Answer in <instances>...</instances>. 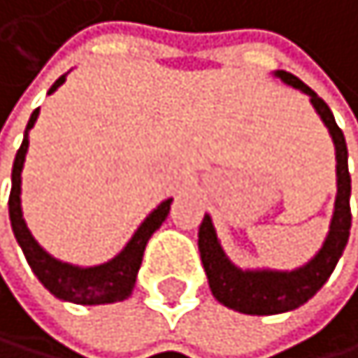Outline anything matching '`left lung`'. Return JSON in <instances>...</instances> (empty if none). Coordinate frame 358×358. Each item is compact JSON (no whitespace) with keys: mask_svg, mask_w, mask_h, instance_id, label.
<instances>
[{"mask_svg":"<svg viewBox=\"0 0 358 358\" xmlns=\"http://www.w3.org/2000/svg\"><path fill=\"white\" fill-rule=\"evenodd\" d=\"M275 76H280L286 85L308 94L313 107L328 127L334 152H337V200H334V213L324 246L319 248V253L308 264H303L295 271L238 268L220 246L211 217L204 215L198 231V248L202 266L206 271V277H209L211 292L227 308L244 315H280L295 310L310 297H315V292L328 282L339 257L343 255V248L350 238V227H352V213H350V191H352L350 182L352 180H350L348 171V147L343 131L339 129L326 101L319 99L295 74L277 70Z\"/></svg>","mask_w":358,"mask_h":358,"instance_id":"obj_1","label":"left lung"}]
</instances>
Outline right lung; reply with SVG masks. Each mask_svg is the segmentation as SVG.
I'll return each mask as SVG.
<instances>
[{
    "instance_id": "add662e5",
    "label": "right lung",
    "mask_w": 358,
    "mask_h": 358,
    "mask_svg": "<svg viewBox=\"0 0 358 358\" xmlns=\"http://www.w3.org/2000/svg\"><path fill=\"white\" fill-rule=\"evenodd\" d=\"M63 83H66V74L57 78L48 94H52ZM37 116H39V110H34L24 131V143H21L19 152L15 156V162H13V187H10V198H8V213H10V227H13L15 238L21 246V251H24L32 273L39 277V282L52 292L55 297L63 301H72V303H83V306L123 301L134 290L136 275H138L149 238H152L156 229H160L164 217L169 215L171 198L160 202L156 209L145 217V222L131 235L127 246L114 259L99 264V266H85V268L55 259L32 238L30 229L26 227L24 213H21V169H24V160H26L28 143H30L28 131L37 123Z\"/></svg>"
}]
</instances>
